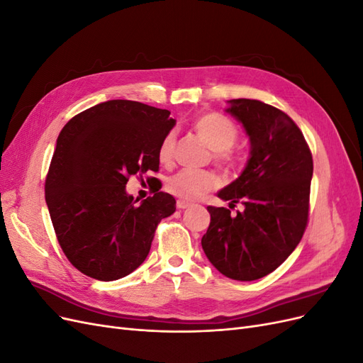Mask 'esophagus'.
I'll return each mask as SVG.
<instances>
[{
  "label": "esophagus",
  "instance_id": "obj_1",
  "mask_svg": "<svg viewBox=\"0 0 363 363\" xmlns=\"http://www.w3.org/2000/svg\"><path fill=\"white\" fill-rule=\"evenodd\" d=\"M191 206H192V204L188 203V201L177 200V208H180V211H183V208H188V207H191Z\"/></svg>",
  "mask_w": 363,
  "mask_h": 363
}]
</instances>
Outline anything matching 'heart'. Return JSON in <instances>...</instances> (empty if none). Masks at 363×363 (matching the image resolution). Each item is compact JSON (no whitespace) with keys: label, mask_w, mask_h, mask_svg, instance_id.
Here are the masks:
<instances>
[{"label":"heart","mask_w":363,"mask_h":363,"mask_svg":"<svg viewBox=\"0 0 363 363\" xmlns=\"http://www.w3.org/2000/svg\"><path fill=\"white\" fill-rule=\"evenodd\" d=\"M194 128L212 150V159L225 172H235L242 167V156L235 148L239 138L238 125L221 113H204L195 119ZM175 133L169 131L162 139L157 156L162 163H169L174 155ZM218 186V177L212 171L182 169L171 175L167 182V191L180 200H196Z\"/></svg>","instance_id":"b5f03b06"}]
</instances>
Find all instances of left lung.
Masks as SVG:
<instances>
[{
  "label": "left lung",
  "instance_id": "left-lung-1",
  "mask_svg": "<svg viewBox=\"0 0 363 363\" xmlns=\"http://www.w3.org/2000/svg\"><path fill=\"white\" fill-rule=\"evenodd\" d=\"M227 112L245 127L251 156L244 172L218 194L245 211L208 206L211 225L201 245L225 277L251 281L268 276L300 244L309 221L313 159L294 121L259 100H232Z\"/></svg>",
  "mask_w": 363,
  "mask_h": 363
}]
</instances>
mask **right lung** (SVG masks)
Returning <instances> with one entry per match:
<instances>
[{
    "instance_id": "right-lung-1",
    "label": "right lung",
    "mask_w": 363,
    "mask_h": 363,
    "mask_svg": "<svg viewBox=\"0 0 363 363\" xmlns=\"http://www.w3.org/2000/svg\"><path fill=\"white\" fill-rule=\"evenodd\" d=\"M171 112L111 100L71 118L57 138L45 179V200L62 251L84 276L112 281L148 256L156 228L175 212L169 194L138 204L131 175L159 171L157 150L175 121Z\"/></svg>"
}]
</instances>
